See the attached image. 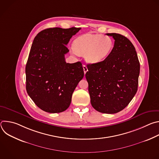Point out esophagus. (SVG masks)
<instances>
[{"label":"esophagus","mask_w":159,"mask_h":159,"mask_svg":"<svg viewBox=\"0 0 159 159\" xmlns=\"http://www.w3.org/2000/svg\"><path fill=\"white\" fill-rule=\"evenodd\" d=\"M83 69H84V74H86V72L88 71L87 67V66H86V65H83Z\"/></svg>","instance_id":"1"}]
</instances>
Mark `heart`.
Instances as JSON below:
<instances>
[{
  "label": "heart",
  "instance_id": "heart-1",
  "mask_svg": "<svg viewBox=\"0 0 159 159\" xmlns=\"http://www.w3.org/2000/svg\"><path fill=\"white\" fill-rule=\"evenodd\" d=\"M113 46V40L108 36L87 34L74 41L73 50L77 55H84L87 62L97 63L108 57Z\"/></svg>",
  "mask_w": 159,
  "mask_h": 159
}]
</instances>
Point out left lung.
Here are the masks:
<instances>
[{"instance_id": "8db88e82", "label": "left lung", "mask_w": 159, "mask_h": 159, "mask_svg": "<svg viewBox=\"0 0 159 159\" xmlns=\"http://www.w3.org/2000/svg\"><path fill=\"white\" fill-rule=\"evenodd\" d=\"M115 44L103 61L87 65L85 78L92 106L98 111L115 114L125 108L137 92L140 62L131 42L118 33Z\"/></svg>"}]
</instances>
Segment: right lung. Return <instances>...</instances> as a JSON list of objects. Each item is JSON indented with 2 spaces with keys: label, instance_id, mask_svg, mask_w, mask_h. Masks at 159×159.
Returning <instances> with one entry per match:
<instances>
[{
  "label": "right lung",
  "instance_id": "add662e5",
  "mask_svg": "<svg viewBox=\"0 0 159 159\" xmlns=\"http://www.w3.org/2000/svg\"><path fill=\"white\" fill-rule=\"evenodd\" d=\"M80 28L44 30L34 38L26 65V90L45 112L58 113L69 107L72 94L84 75L82 63H66V45Z\"/></svg>",
  "mask_w": 159,
  "mask_h": 159
}]
</instances>
